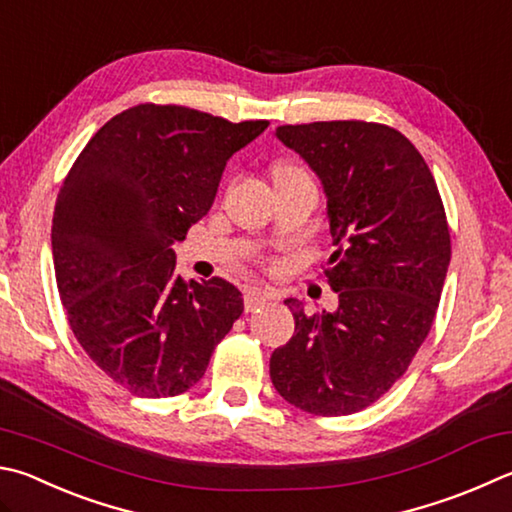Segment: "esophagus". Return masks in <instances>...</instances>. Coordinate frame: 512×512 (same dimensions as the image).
<instances>
[{
    "instance_id": "obj_1",
    "label": "esophagus",
    "mask_w": 512,
    "mask_h": 512,
    "mask_svg": "<svg viewBox=\"0 0 512 512\" xmlns=\"http://www.w3.org/2000/svg\"><path fill=\"white\" fill-rule=\"evenodd\" d=\"M266 300H268V293L262 291V288H257V286L246 288V293H244V306H246V311H255L257 306L266 304Z\"/></svg>"
}]
</instances>
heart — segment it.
<instances>
[{
  "mask_svg": "<svg viewBox=\"0 0 512 512\" xmlns=\"http://www.w3.org/2000/svg\"><path fill=\"white\" fill-rule=\"evenodd\" d=\"M302 174H306V172L295 163H277L273 167V179H282V176H302Z\"/></svg>",
  "mask_w": 512,
  "mask_h": 512,
  "instance_id": "1",
  "label": "heart"
}]
</instances>
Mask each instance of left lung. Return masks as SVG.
I'll use <instances>...</instances> for the list:
<instances>
[{
  "label": "left lung",
  "mask_w": 512,
  "mask_h": 512,
  "mask_svg": "<svg viewBox=\"0 0 512 512\" xmlns=\"http://www.w3.org/2000/svg\"><path fill=\"white\" fill-rule=\"evenodd\" d=\"M275 136L322 183L338 250V309L293 311L295 333L271 356V380L318 416L365 410L410 367L432 329L450 266V230L430 167L396 129L362 120L282 125Z\"/></svg>",
  "instance_id": "left-lung-1"
}]
</instances>
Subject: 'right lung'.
Here are the masks:
<instances>
[{
    "mask_svg": "<svg viewBox=\"0 0 512 512\" xmlns=\"http://www.w3.org/2000/svg\"><path fill=\"white\" fill-rule=\"evenodd\" d=\"M266 127L136 105L98 129L64 179L51 228L60 300L87 356L136 396L188 392L244 311L221 277L183 282L172 244Z\"/></svg>",
    "mask_w": 512,
    "mask_h": 512,
    "instance_id": "right-lung-1",
    "label": "right lung"
}]
</instances>
